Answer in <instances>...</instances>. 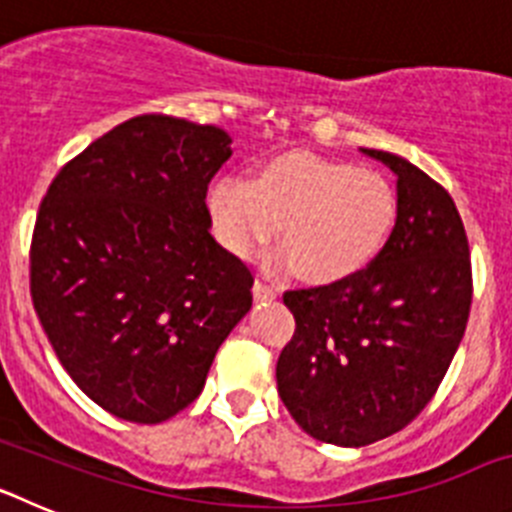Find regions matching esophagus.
<instances>
[{
  "mask_svg": "<svg viewBox=\"0 0 512 512\" xmlns=\"http://www.w3.org/2000/svg\"><path fill=\"white\" fill-rule=\"evenodd\" d=\"M253 297H256V300H261V302L274 300V297H277V289L271 287V284L261 282V279H256V282H253Z\"/></svg>",
  "mask_w": 512,
  "mask_h": 512,
  "instance_id": "1",
  "label": "esophagus"
}]
</instances>
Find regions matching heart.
<instances>
[{"label": "heart", "instance_id": "obj_1", "mask_svg": "<svg viewBox=\"0 0 512 512\" xmlns=\"http://www.w3.org/2000/svg\"><path fill=\"white\" fill-rule=\"evenodd\" d=\"M395 184L374 169L315 156L279 153L261 161L248 184L223 176L207 192L215 238L238 259L274 241V269H300L307 282L338 284L374 264L397 225Z\"/></svg>", "mask_w": 512, "mask_h": 512}]
</instances>
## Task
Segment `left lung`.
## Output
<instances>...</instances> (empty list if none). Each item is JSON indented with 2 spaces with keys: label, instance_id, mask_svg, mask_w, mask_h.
I'll list each match as a JSON object with an SVG mask.
<instances>
[{
  "label": "left lung",
  "instance_id": "1",
  "mask_svg": "<svg viewBox=\"0 0 512 512\" xmlns=\"http://www.w3.org/2000/svg\"><path fill=\"white\" fill-rule=\"evenodd\" d=\"M397 176V225L346 282L284 292L295 336L277 390L302 431L366 446L402 431L436 395L472 305V261L451 194L402 156L361 148Z\"/></svg>",
  "mask_w": 512,
  "mask_h": 512
}]
</instances>
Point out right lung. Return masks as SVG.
<instances>
[{"label":"right lung","instance_id":"1","mask_svg":"<svg viewBox=\"0 0 512 512\" xmlns=\"http://www.w3.org/2000/svg\"><path fill=\"white\" fill-rule=\"evenodd\" d=\"M215 125L140 115L58 171L30 246V295L89 400L164 423L200 397L253 277L210 235L207 184L230 158Z\"/></svg>","mask_w":512,"mask_h":512}]
</instances>
